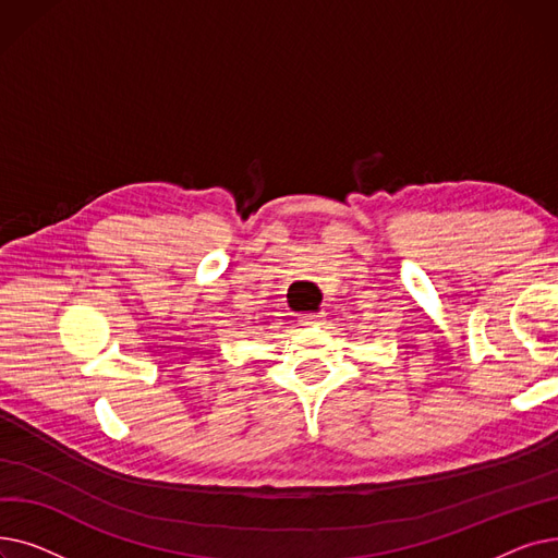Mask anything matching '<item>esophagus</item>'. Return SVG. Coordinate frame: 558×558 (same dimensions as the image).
<instances>
[{
  "mask_svg": "<svg viewBox=\"0 0 558 558\" xmlns=\"http://www.w3.org/2000/svg\"><path fill=\"white\" fill-rule=\"evenodd\" d=\"M301 320L305 326H320V320H324V312H307L301 314Z\"/></svg>",
  "mask_w": 558,
  "mask_h": 558,
  "instance_id": "1",
  "label": "esophagus"
}]
</instances>
